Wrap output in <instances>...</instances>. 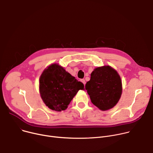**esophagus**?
<instances>
[{"label":"esophagus","instance_id":"1","mask_svg":"<svg viewBox=\"0 0 153 153\" xmlns=\"http://www.w3.org/2000/svg\"><path fill=\"white\" fill-rule=\"evenodd\" d=\"M80 81H81V82H82L84 85L86 83V82H85V79H81V80H80Z\"/></svg>","mask_w":153,"mask_h":153}]
</instances>
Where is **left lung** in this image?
I'll return each instance as SVG.
<instances>
[{
	"label": "left lung",
	"instance_id": "1",
	"mask_svg": "<svg viewBox=\"0 0 153 153\" xmlns=\"http://www.w3.org/2000/svg\"><path fill=\"white\" fill-rule=\"evenodd\" d=\"M85 89L91 102L102 111L113 108L122 92V81L117 72L110 66L97 67L91 74Z\"/></svg>",
	"mask_w": 153,
	"mask_h": 153
}]
</instances>
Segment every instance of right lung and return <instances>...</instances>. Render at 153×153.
Listing matches in <instances>:
<instances>
[{
    "label": "right lung",
    "mask_w": 153,
    "mask_h": 153,
    "mask_svg": "<svg viewBox=\"0 0 153 153\" xmlns=\"http://www.w3.org/2000/svg\"><path fill=\"white\" fill-rule=\"evenodd\" d=\"M84 85L57 63L43 71L39 80V91L45 104L52 110H66L71 100Z\"/></svg>",
    "instance_id": "obj_1"
}]
</instances>
